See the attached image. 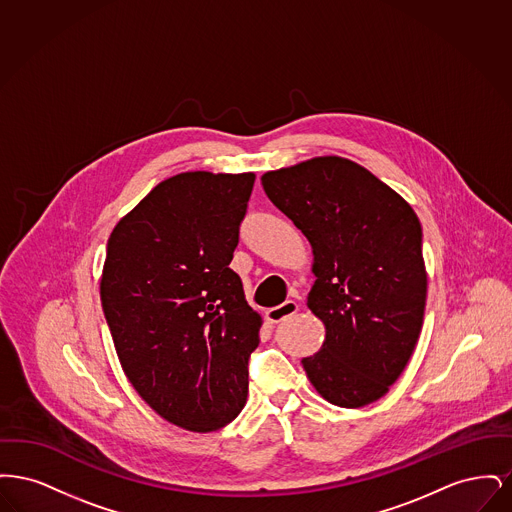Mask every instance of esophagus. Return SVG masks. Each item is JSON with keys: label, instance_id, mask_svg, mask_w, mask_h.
<instances>
[{"label": "esophagus", "instance_id": "34e87169", "mask_svg": "<svg viewBox=\"0 0 512 512\" xmlns=\"http://www.w3.org/2000/svg\"><path fill=\"white\" fill-rule=\"evenodd\" d=\"M297 311H299V305H297L295 301H292V299H288V301H284L282 305L268 309L267 318L270 322L278 324V322H282V320H286V318L295 315Z\"/></svg>", "mask_w": 512, "mask_h": 512}]
</instances>
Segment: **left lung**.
Listing matches in <instances>:
<instances>
[{
    "mask_svg": "<svg viewBox=\"0 0 512 512\" xmlns=\"http://www.w3.org/2000/svg\"><path fill=\"white\" fill-rule=\"evenodd\" d=\"M261 180L315 253L307 305L324 322L326 340L303 368L326 401L365 407L399 378L422 328L420 220L390 186L341 157H317Z\"/></svg>",
    "mask_w": 512,
    "mask_h": 512,
    "instance_id": "left-lung-1",
    "label": "left lung"
}]
</instances>
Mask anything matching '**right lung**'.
<instances>
[{"label":"right lung","instance_id":"obj_1","mask_svg":"<svg viewBox=\"0 0 512 512\" xmlns=\"http://www.w3.org/2000/svg\"><path fill=\"white\" fill-rule=\"evenodd\" d=\"M255 174L182 172L115 226L101 307L122 370L157 414L192 432L230 424L247 399L261 317L228 267Z\"/></svg>","mask_w":512,"mask_h":512}]
</instances>
